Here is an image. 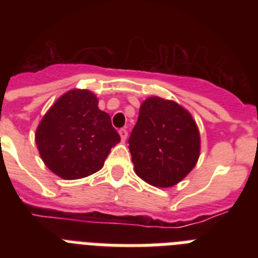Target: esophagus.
Returning a JSON list of instances; mask_svg holds the SVG:
<instances>
[{
    "instance_id": "34e87169",
    "label": "esophagus",
    "mask_w": 258,
    "mask_h": 258,
    "mask_svg": "<svg viewBox=\"0 0 258 258\" xmlns=\"http://www.w3.org/2000/svg\"><path fill=\"white\" fill-rule=\"evenodd\" d=\"M118 133H120V137H121L122 142H125V141H126V138H127V131H126V129H124V127H122V129H120V131H118Z\"/></svg>"
}]
</instances>
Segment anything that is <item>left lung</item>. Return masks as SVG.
Segmentation results:
<instances>
[{"instance_id": "obj_1", "label": "left lung", "mask_w": 258, "mask_h": 258, "mask_svg": "<svg viewBox=\"0 0 258 258\" xmlns=\"http://www.w3.org/2000/svg\"><path fill=\"white\" fill-rule=\"evenodd\" d=\"M137 175L156 187H170L191 172L200 152L192 116L173 101L146 99L129 137Z\"/></svg>"}]
</instances>
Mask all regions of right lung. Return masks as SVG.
Instances as JSON below:
<instances>
[{"label": "right lung", "instance_id": "add662e5", "mask_svg": "<svg viewBox=\"0 0 258 258\" xmlns=\"http://www.w3.org/2000/svg\"><path fill=\"white\" fill-rule=\"evenodd\" d=\"M120 136L108 113L89 90L61 95L41 120L36 143L41 159L56 175L79 179L98 172Z\"/></svg>", "mask_w": 258, "mask_h": 258}]
</instances>
